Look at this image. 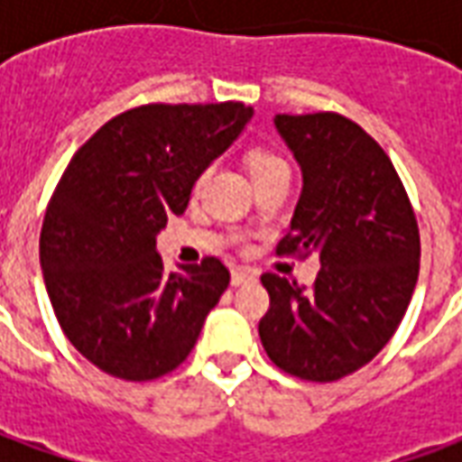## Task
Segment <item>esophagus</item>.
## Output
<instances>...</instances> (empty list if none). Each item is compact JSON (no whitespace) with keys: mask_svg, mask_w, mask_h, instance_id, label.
<instances>
[{"mask_svg":"<svg viewBox=\"0 0 462 462\" xmlns=\"http://www.w3.org/2000/svg\"><path fill=\"white\" fill-rule=\"evenodd\" d=\"M257 280V272L250 270V267H235L232 270V284L240 287V284H247V282Z\"/></svg>","mask_w":462,"mask_h":462,"instance_id":"esophagus-1","label":"esophagus"}]
</instances>
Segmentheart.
Segmentation results:
<instances>
[{"label": "heart", "mask_w": 462, "mask_h": 462, "mask_svg": "<svg viewBox=\"0 0 462 462\" xmlns=\"http://www.w3.org/2000/svg\"><path fill=\"white\" fill-rule=\"evenodd\" d=\"M247 168H250L252 178H260L264 172L287 168V162H284V158H280L277 152L270 151V148H252V151L247 152Z\"/></svg>", "instance_id": "1"}]
</instances>
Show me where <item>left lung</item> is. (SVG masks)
Here are the masks:
<instances>
[{"mask_svg":"<svg viewBox=\"0 0 462 462\" xmlns=\"http://www.w3.org/2000/svg\"><path fill=\"white\" fill-rule=\"evenodd\" d=\"M301 168V195L277 254H319L314 287L262 274L267 356L304 381H339L393 337L418 282L420 237L383 148L339 114L274 116Z\"/></svg>","mask_w":462,"mask_h":462,"instance_id":"obj_1","label":"left lung"}]
</instances>
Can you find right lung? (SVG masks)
Listing matches in <instances>:
<instances>
[{"instance_id": "right-lung-1", "label": "right lung", "mask_w": 462, "mask_h": 462, "mask_svg": "<svg viewBox=\"0 0 462 462\" xmlns=\"http://www.w3.org/2000/svg\"><path fill=\"white\" fill-rule=\"evenodd\" d=\"M252 114L237 101L138 106L101 125L66 165L39 260L61 329L108 376L171 374L227 290L217 257L165 272L155 237Z\"/></svg>"}]
</instances>
